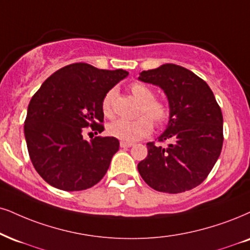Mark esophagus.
I'll return each mask as SVG.
<instances>
[{
	"label": "esophagus",
	"instance_id": "1",
	"mask_svg": "<svg viewBox=\"0 0 250 250\" xmlns=\"http://www.w3.org/2000/svg\"><path fill=\"white\" fill-rule=\"evenodd\" d=\"M132 146H133L132 143H126V141H122V143H120V147H122V148H130Z\"/></svg>",
	"mask_w": 250,
	"mask_h": 250
}]
</instances>
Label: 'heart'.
<instances>
[{"instance_id": "obj_1", "label": "heart", "mask_w": 250, "mask_h": 250, "mask_svg": "<svg viewBox=\"0 0 250 250\" xmlns=\"http://www.w3.org/2000/svg\"><path fill=\"white\" fill-rule=\"evenodd\" d=\"M131 94L141 103L140 115L149 117H139L134 120L118 119L107 126V132L111 137L117 139L133 143L147 137L153 130L151 120L155 125H163L169 118V109L162 102L155 100V95L148 87L143 83H134L130 88ZM115 90H110L102 102V110L106 117L113 116L112 103L115 100ZM151 120L149 121V119Z\"/></svg>"}]
</instances>
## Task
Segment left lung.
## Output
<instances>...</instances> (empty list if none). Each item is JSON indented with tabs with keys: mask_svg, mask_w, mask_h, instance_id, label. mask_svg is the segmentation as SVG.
<instances>
[{
	"mask_svg": "<svg viewBox=\"0 0 250 250\" xmlns=\"http://www.w3.org/2000/svg\"><path fill=\"white\" fill-rule=\"evenodd\" d=\"M138 80L158 85L167 96L169 120L159 141L138 163L140 176L160 192L180 193L208 177L223 148V113L208 83L174 63L144 70Z\"/></svg>",
	"mask_w": 250,
	"mask_h": 250,
	"instance_id": "1",
	"label": "left lung"
}]
</instances>
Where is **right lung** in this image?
Wrapping results in <instances>:
<instances>
[{
  "instance_id": "add662e5",
  "label": "right lung",
  "mask_w": 250,
  "mask_h": 250,
  "mask_svg": "<svg viewBox=\"0 0 250 250\" xmlns=\"http://www.w3.org/2000/svg\"><path fill=\"white\" fill-rule=\"evenodd\" d=\"M126 70L98 69L72 63L42 83L27 106L24 125L27 150L45 182L64 191L85 190L97 184L119 149L115 137L83 139L84 127L104 130L102 102Z\"/></svg>"
}]
</instances>
